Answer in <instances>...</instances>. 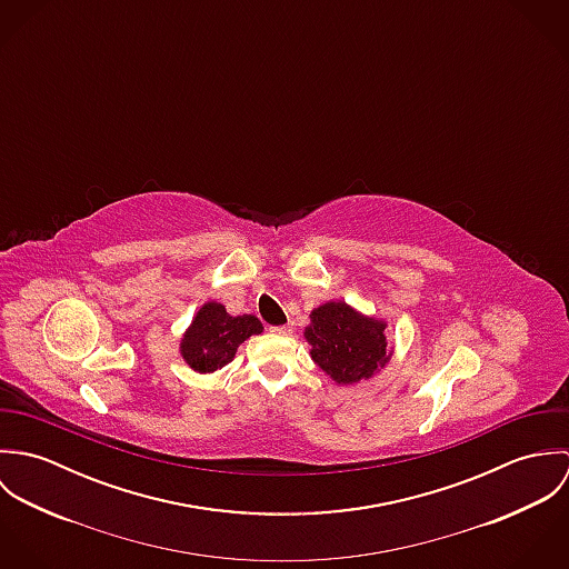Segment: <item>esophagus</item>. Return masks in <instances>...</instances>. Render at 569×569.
Segmentation results:
<instances>
[{"instance_id": "34e87169", "label": "esophagus", "mask_w": 569, "mask_h": 569, "mask_svg": "<svg viewBox=\"0 0 569 569\" xmlns=\"http://www.w3.org/2000/svg\"><path fill=\"white\" fill-rule=\"evenodd\" d=\"M269 330L276 332V335H289V332H291V326H271Z\"/></svg>"}]
</instances>
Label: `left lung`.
<instances>
[{
  "mask_svg": "<svg viewBox=\"0 0 569 569\" xmlns=\"http://www.w3.org/2000/svg\"><path fill=\"white\" fill-rule=\"evenodd\" d=\"M305 337L313 361L337 383L370 379L390 359L386 325L357 313L346 302H326L316 309Z\"/></svg>",
  "mask_w": 569,
  "mask_h": 569,
  "instance_id": "1",
  "label": "left lung"
}]
</instances>
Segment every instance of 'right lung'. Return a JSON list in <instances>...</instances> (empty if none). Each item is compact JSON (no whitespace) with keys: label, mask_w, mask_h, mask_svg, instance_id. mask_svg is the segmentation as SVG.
<instances>
[{"label":"right lung","mask_w":569,"mask_h":569,"mask_svg":"<svg viewBox=\"0 0 569 569\" xmlns=\"http://www.w3.org/2000/svg\"><path fill=\"white\" fill-rule=\"evenodd\" d=\"M258 332H262L258 318H232L223 305L208 302L183 335L181 357L197 372H214L234 359L237 348L247 337Z\"/></svg>","instance_id":"obj_1"}]
</instances>
